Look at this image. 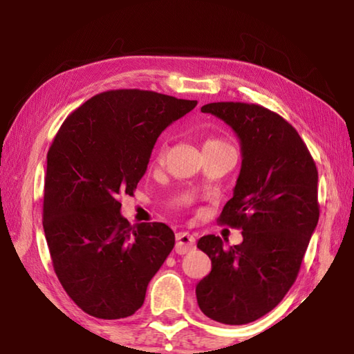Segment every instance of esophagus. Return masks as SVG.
Instances as JSON below:
<instances>
[{
    "label": "esophagus",
    "mask_w": 354,
    "mask_h": 354,
    "mask_svg": "<svg viewBox=\"0 0 354 354\" xmlns=\"http://www.w3.org/2000/svg\"><path fill=\"white\" fill-rule=\"evenodd\" d=\"M195 247V239L189 232H178L176 234V245H175V251L178 254H185L189 253L190 250H194Z\"/></svg>",
    "instance_id": "1"
}]
</instances>
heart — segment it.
Listing matches in <instances>:
<instances>
[{
    "instance_id": "1",
    "label": "heart",
    "mask_w": 354,
    "mask_h": 354,
    "mask_svg": "<svg viewBox=\"0 0 354 354\" xmlns=\"http://www.w3.org/2000/svg\"><path fill=\"white\" fill-rule=\"evenodd\" d=\"M221 140H218V139H209V140H206V143H205V147H209V145H221ZM164 159H165V147H160L158 151H156V154H154V160L158 164H162L164 162Z\"/></svg>"
}]
</instances>
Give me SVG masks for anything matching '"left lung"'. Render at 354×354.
Here are the masks:
<instances>
[{
  "label": "left lung",
  "mask_w": 354,
  "mask_h": 354,
  "mask_svg": "<svg viewBox=\"0 0 354 354\" xmlns=\"http://www.w3.org/2000/svg\"><path fill=\"white\" fill-rule=\"evenodd\" d=\"M201 112L223 120L241 140V173L218 221L241 227L243 242L225 248L218 236L200 239L196 247L211 257L212 270L196 284V301L209 319L245 325L278 306L295 283L320 215L319 171L278 113L232 101Z\"/></svg>",
  "instance_id": "left-lung-1"
}]
</instances>
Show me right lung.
Wrapping results in <instances>:
<instances>
[{
  "mask_svg": "<svg viewBox=\"0 0 354 354\" xmlns=\"http://www.w3.org/2000/svg\"><path fill=\"white\" fill-rule=\"evenodd\" d=\"M195 106L151 91H107L57 131L46 156L44 231L64 290L88 315H133L175 247L165 223L131 225L120 198L134 195L160 133Z\"/></svg>",
  "mask_w": 354,
  "mask_h": 354,
  "instance_id": "add662e5",
  "label": "right lung"
}]
</instances>
